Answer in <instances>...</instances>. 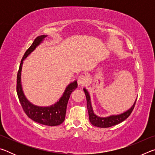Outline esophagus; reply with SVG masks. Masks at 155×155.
Masks as SVG:
<instances>
[{
    "label": "esophagus",
    "instance_id": "34e87169",
    "mask_svg": "<svg viewBox=\"0 0 155 155\" xmlns=\"http://www.w3.org/2000/svg\"><path fill=\"white\" fill-rule=\"evenodd\" d=\"M77 81L78 85H85V84L87 83V78H86L85 76L81 75L80 77H78Z\"/></svg>",
    "mask_w": 155,
    "mask_h": 155
}]
</instances>
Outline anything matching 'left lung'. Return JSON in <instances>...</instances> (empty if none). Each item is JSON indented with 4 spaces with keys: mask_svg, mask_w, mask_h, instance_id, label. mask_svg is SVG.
Segmentation results:
<instances>
[{
    "mask_svg": "<svg viewBox=\"0 0 155 155\" xmlns=\"http://www.w3.org/2000/svg\"><path fill=\"white\" fill-rule=\"evenodd\" d=\"M84 91H85L86 98H87V107L88 110L89 114V117H90V121L91 123V124L95 126V127H101V128H108L113 127L116 124H118L124 121L127 117L129 116L131 113H132L133 109H134L136 101L135 102L134 104L131 107L130 109H128L127 111L123 113L122 114H120L118 115H111V116L107 117H100L94 114L92 107L91 105L90 102V97L87 91L84 89Z\"/></svg>",
    "mask_w": 155,
    "mask_h": 155,
    "instance_id": "obj_1",
    "label": "left lung"
}]
</instances>
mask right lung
<instances>
[{
    "label": "right lung",
    "instance_id": "1",
    "mask_svg": "<svg viewBox=\"0 0 155 155\" xmlns=\"http://www.w3.org/2000/svg\"><path fill=\"white\" fill-rule=\"evenodd\" d=\"M46 37V35H41L36 38L31 46L25 52L24 56L21 60L19 70L18 72L16 91L18 99H19L23 111L29 118L41 124L57 126L61 124L64 121L68 100L70 98V94L72 91L77 87L78 84L77 81L70 83L67 87L64 95L60 98L59 101L57 102L54 105L49 107H40L31 104L25 98L24 94H23L20 83V74L23 60L37 46L40 44L43 39L45 38Z\"/></svg>",
    "mask_w": 155,
    "mask_h": 155
}]
</instances>
